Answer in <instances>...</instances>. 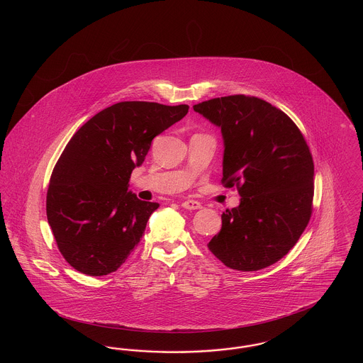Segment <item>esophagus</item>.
<instances>
[{
    "instance_id": "esophagus-1",
    "label": "esophagus",
    "mask_w": 363,
    "mask_h": 363,
    "mask_svg": "<svg viewBox=\"0 0 363 363\" xmlns=\"http://www.w3.org/2000/svg\"><path fill=\"white\" fill-rule=\"evenodd\" d=\"M182 207L185 208V209H200L201 208V204L199 203V201H194V200H186V201H184L182 204H181Z\"/></svg>"
}]
</instances>
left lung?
<instances>
[{"label":"left lung","mask_w":363,"mask_h":363,"mask_svg":"<svg viewBox=\"0 0 363 363\" xmlns=\"http://www.w3.org/2000/svg\"><path fill=\"white\" fill-rule=\"evenodd\" d=\"M193 110L220 128L223 178L237 185L238 207L222 215V228L208 249L225 267L259 271L283 259L309 223L314 164L291 118L262 99L215 98Z\"/></svg>","instance_id":"left-lung-1"}]
</instances>
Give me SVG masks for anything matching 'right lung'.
<instances>
[{
	"label": "right lung",
	"mask_w": 363,
	"mask_h": 363,
	"mask_svg": "<svg viewBox=\"0 0 363 363\" xmlns=\"http://www.w3.org/2000/svg\"><path fill=\"white\" fill-rule=\"evenodd\" d=\"M188 104L120 102L86 121L52 170L48 222L70 265L89 277L117 271L138 245L157 203L129 189L154 138L188 114Z\"/></svg>",
	"instance_id": "right-lung-1"
}]
</instances>
